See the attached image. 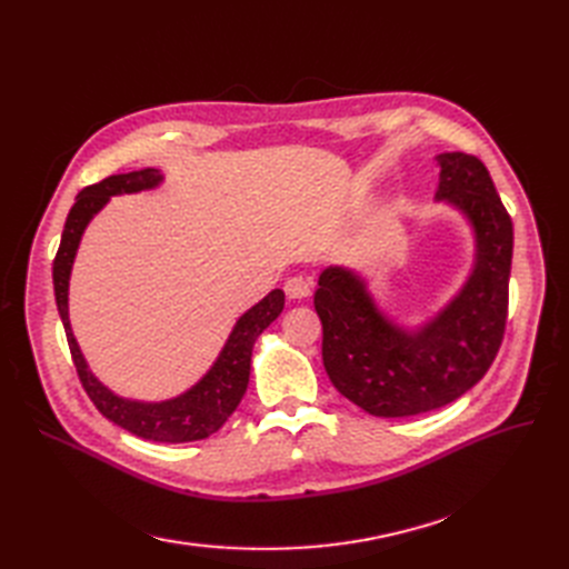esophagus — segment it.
<instances>
[{
  "label": "esophagus",
  "mask_w": 569,
  "mask_h": 569,
  "mask_svg": "<svg viewBox=\"0 0 569 569\" xmlns=\"http://www.w3.org/2000/svg\"><path fill=\"white\" fill-rule=\"evenodd\" d=\"M311 278H303V274H295V278H289L284 282V291L289 299H306L308 295H311Z\"/></svg>",
  "instance_id": "34e87169"
}]
</instances>
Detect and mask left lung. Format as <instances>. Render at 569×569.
Instances as JSON below:
<instances>
[{"instance_id":"obj_1","label":"left lung","mask_w":569,"mask_h":569,"mask_svg":"<svg viewBox=\"0 0 569 569\" xmlns=\"http://www.w3.org/2000/svg\"><path fill=\"white\" fill-rule=\"evenodd\" d=\"M437 166V199L456 206L475 230V268L458 297L420 330L393 325L347 268L322 270L313 297L327 375L377 418L420 416L456 401L487 375L506 332L512 220L472 153H439Z\"/></svg>"}]
</instances>
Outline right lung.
Masks as SVG:
<instances>
[{
    "label": "right lung",
    "instance_id": "obj_1",
    "mask_svg": "<svg viewBox=\"0 0 569 569\" xmlns=\"http://www.w3.org/2000/svg\"><path fill=\"white\" fill-rule=\"evenodd\" d=\"M161 180L163 178L157 168H144L132 170V173L111 176L82 189L71 213L66 218L61 244L54 258V295L68 339V349H71L73 366L78 370L82 389L88 391L101 416L109 418L118 427L128 429L134 437L163 443H182L199 441L218 432L232 416L239 401H242L249 385L253 343L258 335L282 313L284 291L272 289L266 299L249 308V311L237 320L234 330L226 347H222L213 368L206 372L192 389H187L184 393L176 396V399H168L161 403L130 401L123 399V396H116L111 389L101 385L90 372L88 363H84V358L78 349V341L71 332V322H68V280H71L76 251L88 222L94 218V213L104 209V203L111 197L142 192V189L157 187Z\"/></svg>",
    "mask_w": 569,
    "mask_h": 569
}]
</instances>
